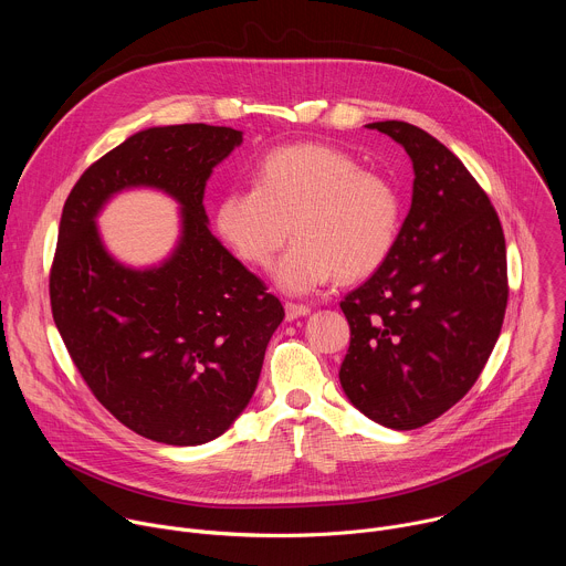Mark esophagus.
I'll return each mask as SVG.
<instances>
[{
  "label": "esophagus",
  "mask_w": 566,
  "mask_h": 566,
  "mask_svg": "<svg viewBox=\"0 0 566 566\" xmlns=\"http://www.w3.org/2000/svg\"><path fill=\"white\" fill-rule=\"evenodd\" d=\"M284 311H286V319H295V317L308 315V313H311V306H308V304H297V302H286V304H284Z\"/></svg>",
  "instance_id": "34e87169"
}]
</instances>
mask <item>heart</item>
I'll return each instance as SVG.
<instances>
[{"label":"heart","instance_id":"heart-1","mask_svg":"<svg viewBox=\"0 0 566 566\" xmlns=\"http://www.w3.org/2000/svg\"><path fill=\"white\" fill-rule=\"evenodd\" d=\"M226 244L251 266H269L293 234L273 275L286 293H308L329 280L358 282L394 253L402 223L396 186L363 170L338 147L302 143L271 149L253 188L228 190L214 210Z\"/></svg>","mask_w":566,"mask_h":566}]
</instances>
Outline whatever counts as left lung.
Here are the masks:
<instances>
[{"label": "left lung", "mask_w": 566, "mask_h": 566, "mask_svg": "<svg viewBox=\"0 0 566 566\" xmlns=\"http://www.w3.org/2000/svg\"><path fill=\"white\" fill-rule=\"evenodd\" d=\"M367 127L406 147L415 190L394 253L340 302L352 340L338 376L365 417L415 430L489 363L509 302L506 241L489 195L443 143L402 120Z\"/></svg>", "instance_id": "8db88e82"}]
</instances>
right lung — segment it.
<instances>
[{"instance_id": "right-lung-1", "label": "right lung", "mask_w": 566, "mask_h": 566, "mask_svg": "<svg viewBox=\"0 0 566 566\" xmlns=\"http://www.w3.org/2000/svg\"><path fill=\"white\" fill-rule=\"evenodd\" d=\"M241 132L203 123L151 127L101 156L69 192L49 275L55 327L101 406L132 432L168 446L223 434L258 387L282 302L208 228L203 190ZM182 203L174 258L118 265L93 219L125 187Z\"/></svg>"}]
</instances>
